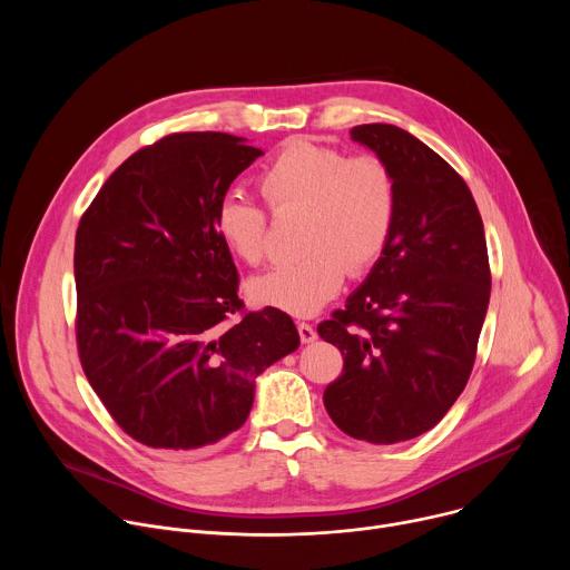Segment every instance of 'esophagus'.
<instances>
[{
  "instance_id": "esophagus-1",
  "label": "esophagus",
  "mask_w": 570,
  "mask_h": 570,
  "mask_svg": "<svg viewBox=\"0 0 570 570\" xmlns=\"http://www.w3.org/2000/svg\"><path fill=\"white\" fill-rule=\"evenodd\" d=\"M297 334H299V341H302V343H313V341L317 338L315 330L311 327L308 322H297Z\"/></svg>"
}]
</instances>
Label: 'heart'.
<instances>
[{
  "label": "heart",
  "instance_id": "1",
  "mask_svg": "<svg viewBox=\"0 0 570 570\" xmlns=\"http://www.w3.org/2000/svg\"><path fill=\"white\" fill-rule=\"evenodd\" d=\"M257 183L275 216L302 214V255L255 277L248 284L253 302L311 315L341 291L347 273L361 277L385 255L399 216V180L383 157L350 155L311 137H293L273 155ZM216 232L243 264L266 262L271 218L255 200L223 198Z\"/></svg>",
  "mask_w": 570,
  "mask_h": 570
}]
</instances>
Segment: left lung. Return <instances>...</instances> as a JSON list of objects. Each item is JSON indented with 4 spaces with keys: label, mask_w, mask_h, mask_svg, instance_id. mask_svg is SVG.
Here are the masks:
<instances>
[{
    "label": "left lung",
    "mask_w": 570,
    "mask_h": 570,
    "mask_svg": "<svg viewBox=\"0 0 570 570\" xmlns=\"http://www.w3.org/2000/svg\"><path fill=\"white\" fill-rule=\"evenodd\" d=\"M350 135L394 169L399 216L365 284L317 324L343 354L322 399L350 438L396 444L431 431L464 390L492 271L475 200L446 159L390 124Z\"/></svg>",
    "instance_id": "1"
}]
</instances>
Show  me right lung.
<instances>
[{"label":"right lung","mask_w":570,"mask_h":570,"mask_svg":"<svg viewBox=\"0 0 570 570\" xmlns=\"http://www.w3.org/2000/svg\"><path fill=\"white\" fill-rule=\"evenodd\" d=\"M259 155L227 132L167 135L80 216L78 358L117 426L150 449L194 451L240 429L255 379L299 345L284 311H246L216 232L220 200Z\"/></svg>","instance_id":"obj_1"}]
</instances>
